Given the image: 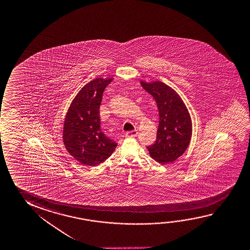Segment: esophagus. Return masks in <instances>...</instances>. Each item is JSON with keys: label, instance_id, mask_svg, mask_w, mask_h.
<instances>
[{"label": "esophagus", "instance_id": "obj_1", "mask_svg": "<svg viewBox=\"0 0 250 250\" xmlns=\"http://www.w3.org/2000/svg\"><path fill=\"white\" fill-rule=\"evenodd\" d=\"M137 135H138V131H128V132H126V137H128V138H134Z\"/></svg>", "mask_w": 250, "mask_h": 250}]
</instances>
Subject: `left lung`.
I'll return each mask as SVG.
<instances>
[{"instance_id": "8db88e82", "label": "left lung", "mask_w": 250, "mask_h": 250, "mask_svg": "<svg viewBox=\"0 0 250 250\" xmlns=\"http://www.w3.org/2000/svg\"><path fill=\"white\" fill-rule=\"evenodd\" d=\"M140 84L157 103L160 122L155 143L147 146L150 156L160 164H169L182 155L192 137V120L180 95L160 81Z\"/></svg>"}]
</instances>
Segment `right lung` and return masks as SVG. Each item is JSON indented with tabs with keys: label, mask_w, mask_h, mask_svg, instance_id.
<instances>
[{
	"label": "right lung",
	"mask_w": 250,
	"mask_h": 250,
	"mask_svg": "<svg viewBox=\"0 0 250 250\" xmlns=\"http://www.w3.org/2000/svg\"><path fill=\"white\" fill-rule=\"evenodd\" d=\"M112 80L97 78L86 83L67 111L62 141L70 155L83 166L94 167L102 163L118 146L100 129L99 107L103 92Z\"/></svg>",
	"instance_id": "right-lung-1"
}]
</instances>
